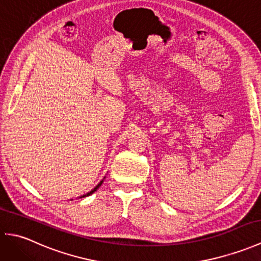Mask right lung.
<instances>
[{
    "label": "right lung",
    "instance_id": "right-lung-1",
    "mask_svg": "<svg viewBox=\"0 0 261 261\" xmlns=\"http://www.w3.org/2000/svg\"><path fill=\"white\" fill-rule=\"evenodd\" d=\"M102 182H103V180H102V181H101V182H99V184H98V185H97V186H96V187H95V188H94V190H93V191H91V192H90V193H87V194H86V195H83V196H82V197H84V196H88V195H91V194H93V193H94V192H96V190H97V188H98V187H99V186H101V185H102Z\"/></svg>",
    "mask_w": 261,
    "mask_h": 261
}]
</instances>
